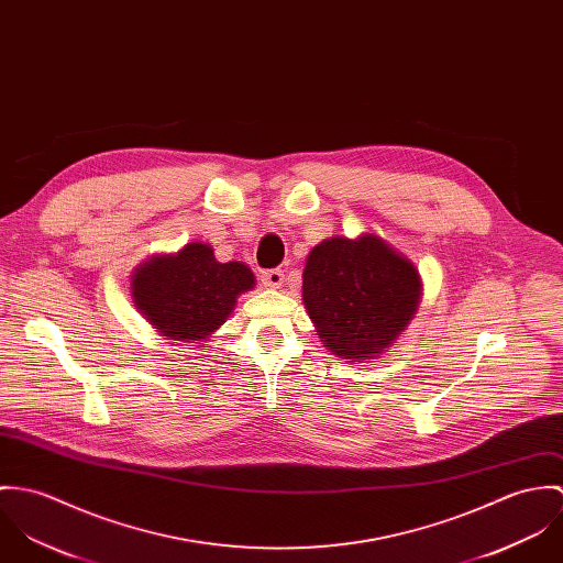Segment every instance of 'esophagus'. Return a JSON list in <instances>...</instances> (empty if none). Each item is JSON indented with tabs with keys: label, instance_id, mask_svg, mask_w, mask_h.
<instances>
[{
	"label": "esophagus",
	"instance_id": "obj_1",
	"mask_svg": "<svg viewBox=\"0 0 563 563\" xmlns=\"http://www.w3.org/2000/svg\"><path fill=\"white\" fill-rule=\"evenodd\" d=\"M283 280H285L283 269H265V272L261 274V283H263L265 287H269V289H278V287L283 285Z\"/></svg>",
	"mask_w": 563,
	"mask_h": 563
}]
</instances>
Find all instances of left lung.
Segmentation results:
<instances>
[{
  "instance_id": "obj_1",
  "label": "left lung",
  "mask_w": 563,
  "mask_h": 563,
  "mask_svg": "<svg viewBox=\"0 0 563 563\" xmlns=\"http://www.w3.org/2000/svg\"><path fill=\"white\" fill-rule=\"evenodd\" d=\"M302 278V300L323 347L347 363L384 354L421 300L415 265L374 233L323 240Z\"/></svg>"
}]
</instances>
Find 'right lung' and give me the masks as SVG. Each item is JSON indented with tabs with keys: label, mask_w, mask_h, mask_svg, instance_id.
<instances>
[{
	"label": "right lung",
	"mask_w": 563,
	"mask_h": 563,
	"mask_svg": "<svg viewBox=\"0 0 563 563\" xmlns=\"http://www.w3.org/2000/svg\"><path fill=\"white\" fill-rule=\"evenodd\" d=\"M254 274L240 261L220 263L213 249L189 242L177 254H155L131 278V298L162 336L196 343L213 334L251 291Z\"/></svg>",
	"instance_id": "obj_1"
}]
</instances>
